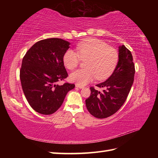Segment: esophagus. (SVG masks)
Returning <instances> with one entry per match:
<instances>
[{"mask_svg": "<svg viewBox=\"0 0 158 158\" xmlns=\"http://www.w3.org/2000/svg\"><path fill=\"white\" fill-rule=\"evenodd\" d=\"M75 86L77 87V88H80V89H83V88H84V87H83V86H82V85H78V84H76V85H75Z\"/></svg>", "mask_w": 158, "mask_h": 158, "instance_id": "34e87169", "label": "esophagus"}]
</instances>
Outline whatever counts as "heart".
<instances>
[{"instance_id":"b5f03b06","label":"heart","mask_w":158,"mask_h":158,"mask_svg":"<svg viewBox=\"0 0 158 158\" xmlns=\"http://www.w3.org/2000/svg\"><path fill=\"white\" fill-rule=\"evenodd\" d=\"M73 49L66 50L63 56L64 64L69 70L75 69L80 60H85V68L80 69L70 75V81L84 85L96 77L102 80L115 70L119 61V53L113 47L96 39H88L79 43Z\"/></svg>"}]
</instances>
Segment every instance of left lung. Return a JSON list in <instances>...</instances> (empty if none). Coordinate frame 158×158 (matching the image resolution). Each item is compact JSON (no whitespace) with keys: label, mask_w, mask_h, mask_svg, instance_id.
<instances>
[{"label":"left lung","mask_w":158,"mask_h":158,"mask_svg":"<svg viewBox=\"0 0 158 158\" xmlns=\"http://www.w3.org/2000/svg\"><path fill=\"white\" fill-rule=\"evenodd\" d=\"M135 73V64L130 51L124 45L119 47V61L109 78L97 84L99 92L94 87L90 88L91 94L85 100L89 113L98 119L111 116L118 110L127 99L134 82Z\"/></svg>","instance_id":"obj_1"}]
</instances>
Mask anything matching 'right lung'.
I'll return each instance as SVG.
<instances>
[{
  "instance_id": "1",
  "label": "right lung",
  "mask_w": 158,
  "mask_h": 158,
  "mask_svg": "<svg viewBox=\"0 0 158 158\" xmlns=\"http://www.w3.org/2000/svg\"><path fill=\"white\" fill-rule=\"evenodd\" d=\"M69 45L61 39H43L33 45L23 56L19 72L22 88L29 105L39 113H55L66 94L75 88L73 83H57L68 77L63 56Z\"/></svg>"
}]
</instances>
